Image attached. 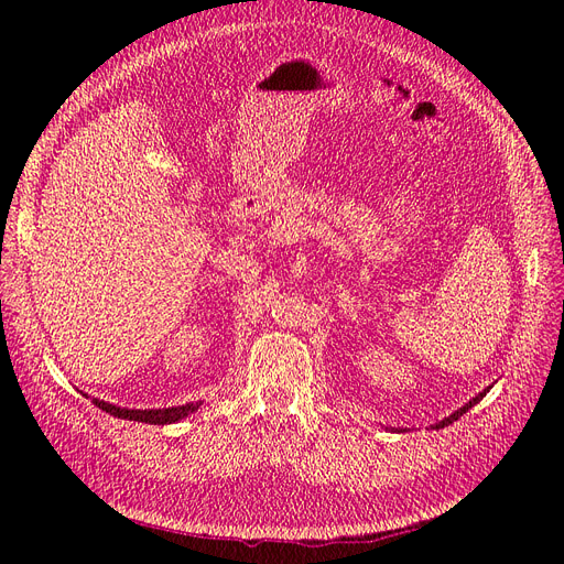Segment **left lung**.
<instances>
[{"mask_svg": "<svg viewBox=\"0 0 564 564\" xmlns=\"http://www.w3.org/2000/svg\"><path fill=\"white\" fill-rule=\"evenodd\" d=\"M489 388H491V386H489ZM489 388H485V390L480 392V395H475V398H473L470 402H466L464 406H460V409H456V412H454L452 416H447V419H442L440 423H435V429H445V425H449V423H454L456 419H460V416H464V414L468 412V409H470V406H475L477 402H480V400H482V398L487 395V392H489Z\"/></svg>", "mask_w": 564, "mask_h": 564, "instance_id": "obj_1", "label": "left lung"}]
</instances>
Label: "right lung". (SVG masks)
Masks as SVG:
<instances>
[{
  "instance_id": "add662e5",
  "label": "right lung",
  "mask_w": 564,
  "mask_h": 564,
  "mask_svg": "<svg viewBox=\"0 0 564 564\" xmlns=\"http://www.w3.org/2000/svg\"><path fill=\"white\" fill-rule=\"evenodd\" d=\"M94 404L98 409H104L106 414L117 416V419L164 425V423H176V421L185 419L187 414L197 412L202 402H187V404H181V406H166V409H127V406H115V404L104 402V400H94Z\"/></svg>"
}]
</instances>
